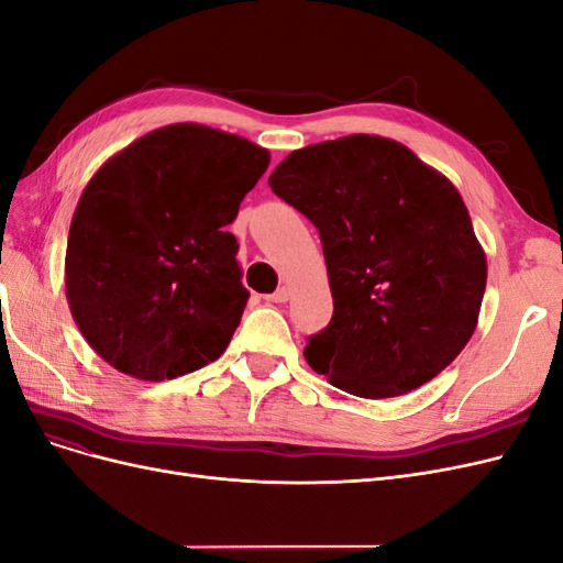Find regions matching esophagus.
Instances as JSON below:
<instances>
[{
    "mask_svg": "<svg viewBox=\"0 0 563 563\" xmlns=\"http://www.w3.org/2000/svg\"><path fill=\"white\" fill-rule=\"evenodd\" d=\"M288 296H291V291H288L286 286H282V288H277L275 294L265 296V300H267V302H286V300H288Z\"/></svg>",
    "mask_w": 563,
    "mask_h": 563,
    "instance_id": "obj_1",
    "label": "esophagus"
}]
</instances>
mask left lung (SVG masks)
I'll return each mask as SVG.
<instances>
[{
  "mask_svg": "<svg viewBox=\"0 0 563 563\" xmlns=\"http://www.w3.org/2000/svg\"><path fill=\"white\" fill-rule=\"evenodd\" d=\"M319 230L333 296L308 364L364 399L439 376L476 329L486 255L463 197L411 150L380 135L308 145L269 176Z\"/></svg>",
  "mask_w": 563,
  "mask_h": 563,
  "instance_id": "1",
  "label": "left lung"
}]
</instances>
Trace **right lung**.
<instances>
[{"mask_svg":"<svg viewBox=\"0 0 563 563\" xmlns=\"http://www.w3.org/2000/svg\"><path fill=\"white\" fill-rule=\"evenodd\" d=\"M267 164L240 135L172 124L98 168L73 216L65 291L110 366L159 383L225 352L249 300L228 225Z\"/></svg>","mask_w":563,"mask_h":563,"instance_id":"right-lung-1","label":"right lung"}]
</instances>
